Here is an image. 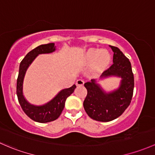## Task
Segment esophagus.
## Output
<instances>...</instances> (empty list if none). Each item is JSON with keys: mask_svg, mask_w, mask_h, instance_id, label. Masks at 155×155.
<instances>
[{"mask_svg": "<svg viewBox=\"0 0 155 155\" xmlns=\"http://www.w3.org/2000/svg\"><path fill=\"white\" fill-rule=\"evenodd\" d=\"M76 84L77 85H83L84 84V81L82 79H77L76 81Z\"/></svg>", "mask_w": 155, "mask_h": 155, "instance_id": "1", "label": "esophagus"}]
</instances>
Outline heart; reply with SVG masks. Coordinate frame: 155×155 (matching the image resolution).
<instances>
[{
  "label": "heart",
  "instance_id": "heart-1",
  "mask_svg": "<svg viewBox=\"0 0 155 155\" xmlns=\"http://www.w3.org/2000/svg\"><path fill=\"white\" fill-rule=\"evenodd\" d=\"M85 62L94 61V64L99 68L105 67L110 61V55L107 50H99V49H89L82 56Z\"/></svg>",
  "mask_w": 155,
  "mask_h": 155
}]
</instances>
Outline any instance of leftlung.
Returning a JSON list of instances; mask_svg holds the SVG:
<instances>
[{
	"instance_id": "8db88e82",
	"label": "left lung",
	"mask_w": 155,
	"mask_h": 155,
	"mask_svg": "<svg viewBox=\"0 0 155 155\" xmlns=\"http://www.w3.org/2000/svg\"><path fill=\"white\" fill-rule=\"evenodd\" d=\"M114 52V64L102 73L99 79L108 77L121 79L120 85L114 91L106 92L96 79L84 83L87 91L83 102L84 108L91 119L97 121L109 122L119 117L131 103L134 80L129 59L116 47L110 46Z\"/></svg>"
}]
</instances>
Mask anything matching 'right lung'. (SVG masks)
Wrapping results in <instances>:
<instances>
[{
    "label": "right lung",
    "mask_w": 155,
    "mask_h": 155,
    "mask_svg": "<svg viewBox=\"0 0 155 155\" xmlns=\"http://www.w3.org/2000/svg\"><path fill=\"white\" fill-rule=\"evenodd\" d=\"M56 50V46H55L54 43H49L47 45H41L38 46L26 55L19 66L18 76L17 79V91H16L19 104L24 113L32 120L38 123H49L58 119L64 109L67 98L71 94H73L76 87V84H73L69 88L62 89L51 100L41 105H32L24 97L23 93V84H24L26 72L30 65L38 55L52 53Z\"/></svg>",
    "instance_id": "add662e5"
}]
</instances>
